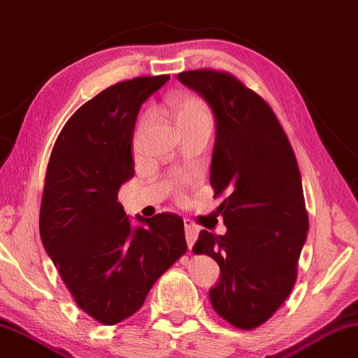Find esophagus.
Returning a JSON list of instances; mask_svg holds the SVG:
<instances>
[{
	"mask_svg": "<svg viewBox=\"0 0 358 358\" xmlns=\"http://www.w3.org/2000/svg\"><path fill=\"white\" fill-rule=\"evenodd\" d=\"M197 234H199V228H197L193 222L186 218L185 220V238H186V246L189 249L194 246Z\"/></svg>",
	"mask_w": 358,
	"mask_h": 358,
	"instance_id": "34e87169",
	"label": "esophagus"
}]
</instances>
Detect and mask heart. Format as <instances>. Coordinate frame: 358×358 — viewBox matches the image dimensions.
Instances as JSON below:
<instances>
[{"label": "heart", "mask_w": 358, "mask_h": 358, "mask_svg": "<svg viewBox=\"0 0 358 358\" xmlns=\"http://www.w3.org/2000/svg\"><path fill=\"white\" fill-rule=\"evenodd\" d=\"M169 112L178 128L199 124V122H209L212 120L210 110L207 104L199 98L194 96H177L169 101ZM149 117H145V122H148Z\"/></svg>", "instance_id": "b5f03b06"}]
</instances>
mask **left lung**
<instances>
[{
    "label": "left lung",
    "instance_id": "obj_1",
    "mask_svg": "<svg viewBox=\"0 0 358 358\" xmlns=\"http://www.w3.org/2000/svg\"><path fill=\"white\" fill-rule=\"evenodd\" d=\"M209 104L215 120L210 185L225 234L199 233L196 254L220 266L209 289L213 310L233 327L265 323L294 286L308 218L294 151L270 106L230 73L177 76Z\"/></svg>",
    "mask_w": 358,
    "mask_h": 358
}]
</instances>
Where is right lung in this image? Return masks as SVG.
<instances>
[{
  "label": "right lung",
  "instance_id": "obj_1",
  "mask_svg": "<svg viewBox=\"0 0 358 358\" xmlns=\"http://www.w3.org/2000/svg\"><path fill=\"white\" fill-rule=\"evenodd\" d=\"M169 76L106 88L73 114L48 164L40 234L77 306L103 324L131 317L165 270L185 254L183 218L136 215L117 201L135 175L131 141L141 104Z\"/></svg>",
  "mask_w": 358,
  "mask_h": 358
}]
</instances>
